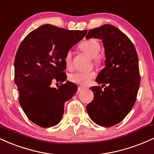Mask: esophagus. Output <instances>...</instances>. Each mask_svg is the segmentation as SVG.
I'll return each instance as SVG.
<instances>
[{
  "label": "esophagus",
  "instance_id": "1",
  "mask_svg": "<svg viewBox=\"0 0 154 154\" xmlns=\"http://www.w3.org/2000/svg\"><path fill=\"white\" fill-rule=\"evenodd\" d=\"M84 89H85V88H84V87H81V86H79V87H78V89H77V90H78V91L79 92V91H82V90H84Z\"/></svg>",
  "mask_w": 154,
  "mask_h": 154
}]
</instances>
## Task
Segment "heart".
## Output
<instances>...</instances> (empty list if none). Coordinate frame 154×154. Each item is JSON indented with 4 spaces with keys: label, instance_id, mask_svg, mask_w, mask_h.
Instances as JSON below:
<instances>
[{
    "label": "heart",
    "instance_id": "1",
    "mask_svg": "<svg viewBox=\"0 0 154 154\" xmlns=\"http://www.w3.org/2000/svg\"><path fill=\"white\" fill-rule=\"evenodd\" d=\"M80 48L86 54L92 58H94L95 63L96 64L101 63V59L98 56L100 51V45L99 43L95 39H91L84 41L80 44ZM64 62L68 68H70L72 63V53L71 51H68L64 56ZM95 77L94 71L88 72H77L72 73L69 76V79L71 82L76 83L82 86H86L90 84L91 79Z\"/></svg>",
    "mask_w": 154,
    "mask_h": 154
}]
</instances>
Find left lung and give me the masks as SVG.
Masks as SVG:
<instances>
[{"mask_svg": "<svg viewBox=\"0 0 154 154\" xmlns=\"http://www.w3.org/2000/svg\"><path fill=\"white\" fill-rule=\"evenodd\" d=\"M86 38L101 40L106 56L105 67L95 79L102 85L91 88L94 98L86 109L93 122L109 128L125 119L135 103L140 81L138 57L128 37L111 24L90 29Z\"/></svg>", "mask_w": 154, "mask_h": 154, "instance_id": "8db88e82", "label": "left lung"}]
</instances>
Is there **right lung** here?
Returning <instances> with one entry per match:
<instances>
[{
  "label": "right lung",
  "mask_w": 154,
  "mask_h": 154,
  "mask_svg": "<svg viewBox=\"0 0 154 154\" xmlns=\"http://www.w3.org/2000/svg\"><path fill=\"white\" fill-rule=\"evenodd\" d=\"M87 32L44 24L29 33L19 45L14 60L19 103L28 119L38 126L58 125L65 102L77 92V86L69 81L58 88L51 85L53 80H66L65 54Z\"/></svg>",
  "instance_id": "obj_1"
}]
</instances>
